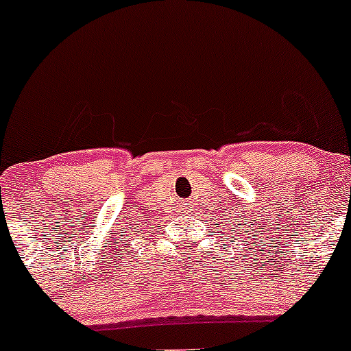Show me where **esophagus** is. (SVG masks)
I'll list each match as a JSON object with an SVG mask.
<instances>
[{
	"mask_svg": "<svg viewBox=\"0 0 351 351\" xmlns=\"http://www.w3.org/2000/svg\"><path fill=\"white\" fill-rule=\"evenodd\" d=\"M184 213H188V208H186V211H184Z\"/></svg>",
	"mask_w": 351,
	"mask_h": 351,
	"instance_id": "1",
	"label": "esophagus"
}]
</instances>
